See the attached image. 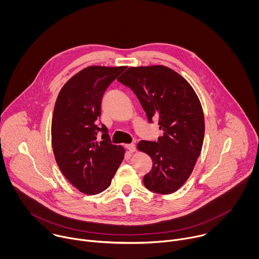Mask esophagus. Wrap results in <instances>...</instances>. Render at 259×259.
Returning <instances> with one entry per match:
<instances>
[{
	"label": "esophagus",
	"mask_w": 259,
	"mask_h": 259,
	"mask_svg": "<svg viewBox=\"0 0 259 259\" xmlns=\"http://www.w3.org/2000/svg\"><path fill=\"white\" fill-rule=\"evenodd\" d=\"M125 147L129 151V153H133L135 152V144L130 143V144H125Z\"/></svg>",
	"instance_id": "obj_1"
}]
</instances>
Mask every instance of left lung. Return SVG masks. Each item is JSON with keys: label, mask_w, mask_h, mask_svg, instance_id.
<instances>
[{"label": "left lung", "mask_w": 259, "mask_h": 259, "mask_svg": "<svg viewBox=\"0 0 259 259\" xmlns=\"http://www.w3.org/2000/svg\"><path fill=\"white\" fill-rule=\"evenodd\" d=\"M137 96L147 121L163 131L155 141L141 140L137 149L153 160L144 187L156 194L176 192L188 180L201 154L205 122L200 100L192 86L164 65L129 67L118 79Z\"/></svg>", "instance_id": "left-lung-1"}]
</instances>
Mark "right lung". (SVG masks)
Masks as SVG:
<instances>
[{
    "label": "right lung",
    "instance_id": "obj_1",
    "mask_svg": "<svg viewBox=\"0 0 259 259\" xmlns=\"http://www.w3.org/2000/svg\"><path fill=\"white\" fill-rule=\"evenodd\" d=\"M126 66H89L61 88L52 118V147L65 178L80 192L98 194L109 187L124 158L98 121L102 97ZM102 138H98V134Z\"/></svg>",
    "mask_w": 259,
    "mask_h": 259
}]
</instances>
